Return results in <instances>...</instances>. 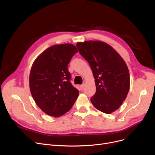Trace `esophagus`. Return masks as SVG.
I'll return each instance as SVG.
<instances>
[{
	"mask_svg": "<svg viewBox=\"0 0 155 155\" xmlns=\"http://www.w3.org/2000/svg\"><path fill=\"white\" fill-rule=\"evenodd\" d=\"M84 86H85V85L83 84H82V85H80V89H81L82 91L84 89Z\"/></svg>",
	"mask_w": 155,
	"mask_h": 155,
	"instance_id": "esophagus-1",
	"label": "esophagus"
}]
</instances>
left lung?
<instances>
[{
    "label": "left lung",
    "mask_w": 155,
    "mask_h": 155,
    "mask_svg": "<svg viewBox=\"0 0 155 155\" xmlns=\"http://www.w3.org/2000/svg\"><path fill=\"white\" fill-rule=\"evenodd\" d=\"M82 56L90 64L96 91L91 101L98 110L110 114L118 110L130 88V74L123 58L112 47L101 41L78 42Z\"/></svg>",
    "instance_id": "8db88e82"
}]
</instances>
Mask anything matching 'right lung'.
Wrapping results in <instances>:
<instances>
[{
	"instance_id": "add662e5",
	"label": "right lung",
	"mask_w": 155,
	"mask_h": 155,
	"mask_svg": "<svg viewBox=\"0 0 155 155\" xmlns=\"http://www.w3.org/2000/svg\"><path fill=\"white\" fill-rule=\"evenodd\" d=\"M78 52L75 45L64 44L45 50L33 62L30 89L37 105L48 115L58 117L68 112L79 91L70 82L68 65Z\"/></svg>"
}]
</instances>
